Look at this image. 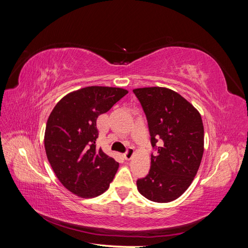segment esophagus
<instances>
[{"mask_svg": "<svg viewBox=\"0 0 248 248\" xmlns=\"http://www.w3.org/2000/svg\"><path fill=\"white\" fill-rule=\"evenodd\" d=\"M133 153H134V149L131 148V147H129L128 149H127V151L124 153V158H125L126 160H129V159L131 158V157H132Z\"/></svg>", "mask_w": 248, "mask_h": 248, "instance_id": "esophagus-1", "label": "esophagus"}]
</instances>
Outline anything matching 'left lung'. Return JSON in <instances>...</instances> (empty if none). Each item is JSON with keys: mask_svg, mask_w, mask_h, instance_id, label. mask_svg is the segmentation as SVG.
Instances as JSON below:
<instances>
[{"mask_svg": "<svg viewBox=\"0 0 248 248\" xmlns=\"http://www.w3.org/2000/svg\"><path fill=\"white\" fill-rule=\"evenodd\" d=\"M148 121L151 168L138 179L141 196L156 202L178 199L196 177L204 153V125L191 103L168 88L134 89Z\"/></svg>", "mask_w": 248, "mask_h": 248, "instance_id": "8db88e82", "label": "left lung"}]
</instances>
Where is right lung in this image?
<instances>
[{"instance_id":"obj_1","label":"right lung","mask_w":248,"mask_h":248,"mask_svg":"<svg viewBox=\"0 0 248 248\" xmlns=\"http://www.w3.org/2000/svg\"><path fill=\"white\" fill-rule=\"evenodd\" d=\"M128 91L121 88L87 87L60 100L48 117L44 146L57 178L80 198L106 191L119 163L96 148V121Z\"/></svg>"}]
</instances>
